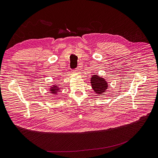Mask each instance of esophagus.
<instances>
[{
    "label": "esophagus",
    "mask_w": 158,
    "mask_h": 158,
    "mask_svg": "<svg viewBox=\"0 0 158 158\" xmlns=\"http://www.w3.org/2000/svg\"><path fill=\"white\" fill-rule=\"evenodd\" d=\"M73 73H78L79 72V69L77 68V69H75V70H74V71L73 72Z\"/></svg>",
    "instance_id": "esophagus-1"
}]
</instances>
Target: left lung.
<instances>
[{
    "label": "left lung",
    "instance_id": "8db88e82",
    "mask_svg": "<svg viewBox=\"0 0 158 158\" xmlns=\"http://www.w3.org/2000/svg\"><path fill=\"white\" fill-rule=\"evenodd\" d=\"M92 89L98 96H103L108 89V83L106 79L98 74H94L90 77Z\"/></svg>",
    "mask_w": 158,
    "mask_h": 158
}]
</instances>
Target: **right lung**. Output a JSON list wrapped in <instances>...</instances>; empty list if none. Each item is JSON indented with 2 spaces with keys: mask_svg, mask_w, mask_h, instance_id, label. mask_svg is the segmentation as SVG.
Listing matches in <instances>:
<instances>
[{
  "mask_svg": "<svg viewBox=\"0 0 158 158\" xmlns=\"http://www.w3.org/2000/svg\"><path fill=\"white\" fill-rule=\"evenodd\" d=\"M49 93L54 96H56L58 94V93L61 92V88L58 85H56L55 83H52V85L49 86Z\"/></svg>",
  "mask_w": 158,
  "mask_h": 158,
  "instance_id": "1",
  "label": "right lung"
}]
</instances>
